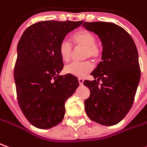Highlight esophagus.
<instances>
[{"label": "esophagus", "instance_id": "esophagus-1", "mask_svg": "<svg viewBox=\"0 0 147 147\" xmlns=\"http://www.w3.org/2000/svg\"><path fill=\"white\" fill-rule=\"evenodd\" d=\"M78 83L80 85H83L84 84V79L83 78H78Z\"/></svg>", "mask_w": 147, "mask_h": 147}]
</instances>
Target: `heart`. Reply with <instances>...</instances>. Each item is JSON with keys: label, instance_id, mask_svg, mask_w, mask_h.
Segmentation results:
<instances>
[{"label": "heart", "instance_id": "obj_1", "mask_svg": "<svg viewBox=\"0 0 147 147\" xmlns=\"http://www.w3.org/2000/svg\"><path fill=\"white\" fill-rule=\"evenodd\" d=\"M72 40L75 48H84V59L91 58L92 60H98L102 56V49L96 44V36L92 32L82 30L72 36ZM59 55L63 62H68L73 54V46L69 42L63 40L59 45ZM93 69L91 61L85 60L83 62H73L64 69L66 74L78 78L85 77Z\"/></svg>", "mask_w": 147, "mask_h": 147}]
</instances>
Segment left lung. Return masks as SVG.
<instances>
[{"label": "left lung", "mask_w": 147, "mask_h": 147, "mask_svg": "<svg viewBox=\"0 0 147 147\" xmlns=\"http://www.w3.org/2000/svg\"><path fill=\"white\" fill-rule=\"evenodd\" d=\"M83 26L98 34L102 45V61L91 73L95 80L84 82L90 90L86 113L99 124L116 125L128 113L140 82L137 49L131 35L113 23L84 22Z\"/></svg>", "instance_id": "8db88e82"}]
</instances>
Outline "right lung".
I'll use <instances>...</instances> for the list:
<instances>
[{"instance_id": "right-lung-1", "label": "right lung", "mask_w": 147, "mask_h": 147, "mask_svg": "<svg viewBox=\"0 0 147 147\" xmlns=\"http://www.w3.org/2000/svg\"><path fill=\"white\" fill-rule=\"evenodd\" d=\"M84 21H40L29 26L17 45L14 69L19 106L35 127L49 129L60 123L65 102L79 85L77 77L59 75L63 63L59 45Z\"/></svg>"}]
</instances>
